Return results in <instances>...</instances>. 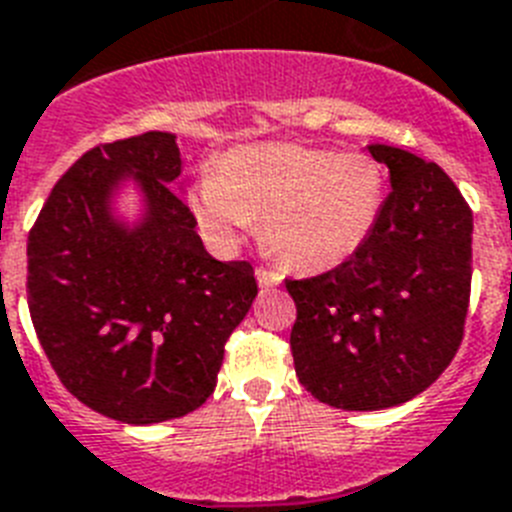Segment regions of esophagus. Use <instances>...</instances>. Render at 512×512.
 Masks as SVG:
<instances>
[{
  "mask_svg": "<svg viewBox=\"0 0 512 512\" xmlns=\"http://www.w3.org/2000/svg\"><path fill=\"white\" fill-rule=\"evenodd\" d=\"M256 280H259L261 287H274L282 282V274L274 272V269H266V266H259L256 269Z\"/></svg>",
  "mask_w": 512,
  "mask_h": 512,
  "instance_id": "esophagus-1",
  "label": "esophagus"
}]
</instances>
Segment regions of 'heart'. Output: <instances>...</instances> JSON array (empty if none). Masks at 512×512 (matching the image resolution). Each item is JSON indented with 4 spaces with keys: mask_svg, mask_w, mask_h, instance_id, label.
Wrapping results in <instances>:
<instances>
[{
    "mask_svg": "<svg viewBox=\"0 0 512 512\" xmlns=\"http://www.w3.org/2000/svg\"><path fill=\"white\" fill-rule=\"evenodd\" d=\"M387 196L384 167L363 151L301 143L235 149L190 190V209L219 246L264 222L266 248L282 264L322 272L369 240Z\"/></svg>",
    "mask_w": 512,
    "mask_h": 512,
    "instance_id": "1",
    "label": "heart"
}]
</instances>
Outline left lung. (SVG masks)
<instances>
[{
  "instance_id": "left-lung-1",
  "label": "left lung",
  "mask_w": 512,
  "mask_h": 512,
  "mask_svg": "<svg viewBox=\"0 0 512 512\" xmlns=\"http://www.w3.org/2000/svg\"><path fill=\"white\" fill-rule=\"evenodd\" d=\"M390 167V196L348 261L285 280L298 316L295 374L316 400L382 411L416 398L450 366L471 298L474 214L434 162L374 143Z\"/></svg>"
}]
</instances>
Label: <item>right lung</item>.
<instances>
[{"instance_id": "right-lung-1", "label": "right lung", "mask_w": 512, "mask_h": 512, "mask_svg": "<svg viewBox=\"0 0 512 512\" xmlns=\"http://www.w3.org/2000/svg\"><path fill=\"white\" fill-rule=\"evenodd\" d=\"M175 135H133L86 151L59 177L28 235V308L59 382L101 416L159 424L204 405L225 342L259 293L248 261L206 253L172 190ZM135 179V228L108 201Z\"/></svg>"}]
</instances>
